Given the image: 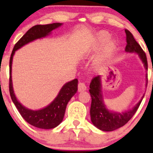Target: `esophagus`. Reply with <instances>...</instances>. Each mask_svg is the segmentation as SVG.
Here are the masks:
<instances>
[{
    "instance_id": "34e87169",
    "label": "esophagus",
    "mask_w": 153,
    "mask_h": 153,
    "mask_svg": "<svg viewBox=\"0 0 153 153\" xmlns=\"http://www.w3.org/2000/svg\"><path fill=\"white\" fill-rule=\"evenodd\" d=\"M86 89V86L84 82H79L78 84V92H83Z\"/></svg>"
}]
</instances>
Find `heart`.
Masks as SVG:
<instances>
[{
    "label": "heart",
    "instance_id": "b5f03b06",
    "mask_svg": "<svg viewBox=\"0 0 153 153\" xmlns=\"http://www.w3.org/2000/svg\"><path fill=\"white\" fill-rule=\"evenodd\" d=\"M109 34L108 32H104V31H102V32H100L97 35L96 38V41H95V46H96V48H98L103 45L104 44H105L106 41L109 40ZM115 48V41H108L106 44V45L104 46V48H103L102 52H101V55H100V60L102 61H105V60L107 59L109 57V55H111V53L112 52V51L114 50V49Z\"/></svg>",
    "mask_w": 153,
    "mask_h": 153
}]
</instances>
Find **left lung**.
<instances>
[{
	"mask_svg": "<svg viewBox=\"0 0 153 153\" xmlns=\"http://www.w3.org/2000/svg\"><path fill=\"white\" fill-rule=\"evenodd\" d=\"M126 32V46L125 51L127 52H136L138 53L140 58L143 61L146 69L148 68L147 59L144 51L141 46L135 41L132 34L127 29ZM147 78V76H146ZM147 79V78H146ZM89 93L92 98V103L90 107V116L92 124L97 128L103 131H113L125 125L132 118L141 104L143 96L141 101L131 110L126 111L122 113L110 112L106 108L103 101V96L101 94V78L99 75L92 78L89 86Z\"/></svg>",
	"mask_w": 153,
	"mask_h": 153,
	"instance_id": "obj_1",
	"label": "left lung"
}]
</instances>
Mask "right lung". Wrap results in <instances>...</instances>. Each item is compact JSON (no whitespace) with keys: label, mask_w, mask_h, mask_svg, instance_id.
<instances>
[{"label":"right lung","mask_w":153,"mask_h":153,"mask_svg":"<svg viewBox=\"0 0 153 153\" xmlns=\"http://www.w3.org/2000/svg\"><path fill=\"white\" fill-rule=\"evenodd\" d=\"M62 24L61 23H54L51 24L35 25L32 27L15 44L10 59L9 88L11 98L23 118L29 124L41 129H52L62 122L68 102L78 90V79L72 80L64 85L58 96L47 107L37 111L30 110L21 105L14 94L11 77L12 57L17 49H20L21 47L34 40L47 36L53 29L58 28Z\"/></svg>","instance_id":"add662e5"}]
</instances>
